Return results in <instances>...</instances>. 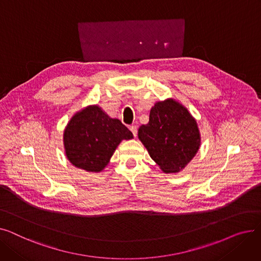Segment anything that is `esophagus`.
Returning a JSON list of instances; mask_svg holds the SVG:
<instances>
[{"instance_id":"34e87169","label":"esophagus","mask_w":261,"mask_h":261,"mask_svg":"<svg viewBox=\"0 0 261 261\" xmlns=\"http://www.w3.org/2000/svg\"><path fill=\"white\" fill-rule=\"evenodd\" d=\"M129 129H130V131L132 132L133 136H134V138H135L136 134H138V128H136V126H131Z\"/></svg>"}]
</instances>
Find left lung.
<instances>
[{
    "mask_svg": "<svg viewBox=\"0 0 261 261\" xmlns=\"http://www.w3.org/2000/svg\"><path fill=\"white\" fill-rule=\"evenodd\" d=\"M138 136L150 158L165 173L182 171L201 146L196 118L173 98L154 103L148 123L139 128Z\"/></svg>",
    "mask_w": 261,
    "mask_h": 261,
    "instance_id": "1",
    "label": "left lung"
}]
</instances>
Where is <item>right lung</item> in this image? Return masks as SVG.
<instances>
[{
    "instance_id": "obj_1",
    "label": "right lung",
    "mask_w": 261,
    "mask_h": 261,
    "mask_svg": "<svg viewBox=\"0 0 261 261\" xmlns=\"http://www.w3.org/2000/svg\"><path fill=\"white\" fill-rule=\"evenodd\" d=\"M132 132L117 118L110 117L98 105L77 111L63 131V148L73 166L87 172L102 171L123 140Z\"/></svg>"
}]
</instances>
